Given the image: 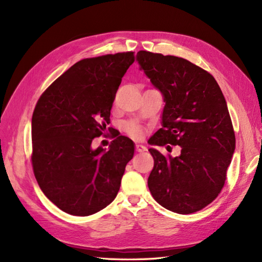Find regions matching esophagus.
Masks as SVG:
<instances>
[{
  "label": "esophagus",
  "instance_id": "esophagus-1",
  "mask_svg": "<svg viewBox=\"0 0 262 262\" xmlns=\"http://www.w3.org/2000/svg\"><path fill=\"white\" fill-rule=\"evenodd\" d=\"M146 149H147L146 146L142 145V144H137V145H136V151L137 152H145Z\"/></svg>",
  "mask_w": 262,
  "mask_h": 262
}]
</instances>
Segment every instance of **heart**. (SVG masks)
Masks as SVG:
<instances>
[{"mask_svg":"<svg viewBox=\"0 0 262 262\" xmlns=\"http://www.w3.org/2000/svg\"><path fill=\"white\" fill-rule=\"evenodd\" d=\"M126 129H127L128 134H129L133 137H135V138H138V137H141L143 135V132L141 129V127H138L137 125L128 124L126 126Z\"/></svg>","mask_w":262,"mask_h":262,"instance_id":"heart-1","label":"heart"}]
</instances>
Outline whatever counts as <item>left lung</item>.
<instances>
[{
	"label": "left lung",
	"mask_w": 262,
	"mask_h": 262,
	"mask_svg": "<svg viewBox=\"0 0 262 262\" xmlns=\"http://www.w3.org/2000/svg\"><path fill=\"white\" fill-rule=\"evenodd\" d=\"M136 60L165 102L151 145L181 147L176 158L148 149L154 159L148 189L164 208L194 213L219 196L235 151L225 98L208 72L185 58L140 51Z\"/></svg>",
	"instance_id": "left-lung-1"
}]
</instances>
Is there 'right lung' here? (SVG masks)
I'll list each match as a JSON object with an SVG mask.
<instances>
[{"label": "right lung", "instance_id": "right-lung-1", "mask_svg": "<svg viewBox=\"0 0 262 262\" xmlns=\"http://www.w3.org/2000/svg\"><path fill=\"white\" fill-rule=\"evenodd\" d=\"M134 60V52L82 59L38 100L31 120L33 173L65 213L92 215L119 191L134 142L118 136L105 151L93 148L92 141L110 122L116 92Z\"/></svg>", "mask_w": 262, "mask_h": 262}]
</instances>
